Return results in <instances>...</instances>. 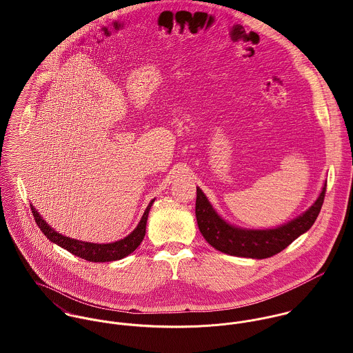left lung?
I'll list each match as a JSON object with an SVG mask.
<instances>
[{
	"mask_svg": "<svg viewBox=\"0 0 353 353\" xmlns=\"http://www.w3.org/2000/svg\"><path fill=\"white\" fill-rule=\"evenodd\" d=\"M325 192L326 182L314 203L291 221L274 228L252 230L234 225L224 220L212 206L201 189L197 188V224L205 241L219 252L254 259L269 258L283 252L296 238L311 228L321 212Z\"/></svg>",
	"mask_w": 353,
	"mask_h": 353,
	"instance_id": "obj_1",
	"label": "left lung"
}]
</instances>
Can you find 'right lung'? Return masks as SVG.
Listing matches in <instances>:
<instances>
[{
	"instance_id": "right-lung-1",
	"label": "right lung",
	"mask_w": 353,
	"mask_h": 353,
	"mask_svg": "<svg viewBox=\"0 0 353 353\" xmlns=\"http://www.w3.org/2000/svg\"><path fill=\"white\" fill-rule=\"evenodd\" d=\"M154 202V199L148 203L147 209L143 213L141 220L139 221L137 227L123 239H119L117 242L111 243H91V242H84V241H77L69 236H65L59 232H57L52 227H50L46 220L39 214V212L35 209L32 203L31 210L34 213V219L41 228V231L45 234V236L59 248L68 250L83 259H87L90 262H110V261H117L128 256L130 252H134L140 243L143 242L145 236V227H147V220H148V213L151 209L152 203Z\"/></svg>"
}]
</instances>
